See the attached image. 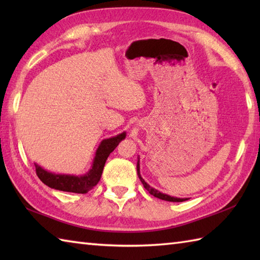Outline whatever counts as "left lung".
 Returning a JSON list of instances; mask_svg holds the SVG:
<instances>
[{"mask_svg":"<svg viewBox=\"0 0 260 260\" xmlns=\"http://www.w3.org/2000/svg\"><path fill=\"white\" fill-rule=\"evenodd\" d=\"M140 162V161H139ZM139 162H137V174H139V178L141 180V182L143 183V185H144L145 189L151 193L152 196H154L155 198H158L161 199V200H165V201H170V202H182V201H185L187 200V199H180V198H174V197H171V196H168V194H164V193H161L159 191H157L156 189H154V187H152L151 185H148L146 182L144 181V179L142 178L141 174H140V164Z\"/></svg>","mask_w":260,"mask_h":260,"instance_id":"obj_1","label":"left lung"}]
</instances>
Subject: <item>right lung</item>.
Returning a JSON list of instances; mask_svg holds the SVG:
<instances>
[{"label": "right lung", "mask_w": 260, "mask_h": 260, "mask_svg": "<svg viewBox=\"0 0 260 260\" xmlns=\"http://www.w3.org/2000/svg\"><path fill=\"white\" fill-rule=\"evenodd\" d=\"M125 137L126 133L124 132V133L117 136L104 140L97 148L91 169L85 175L76 176L67 174H54L43 170L40 165L35 164L38 178L46 185L51 187V189L73 193H87L88 191L93 189V186L101 180L107 157L115 150L116 146L118 145V143L123 141Z\"/></svg>", "instance_id": "obj_1"}]
</instances>
